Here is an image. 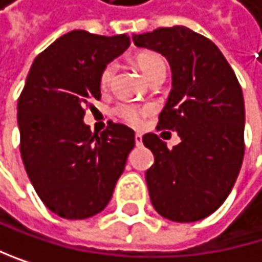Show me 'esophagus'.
<instances>
[{"label": "esophagus", "instance_id": "obj_1", "mask_svg": "<svg viewBox=\"0 0 262 262\" xmlns=\"http://www.w3.org/2000/svg\"><path fill=\"white\" fill-rule=\"evenodd\" d=\"M134 140H136V145H137V147H140V145H142V134H139V133H137V134L134 136Z\"/></svg>", "mask_w": 262, "mask_h": 262}]
</instances>
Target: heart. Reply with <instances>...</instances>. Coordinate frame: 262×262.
Segmentation results:
<instances>
[{
    "instance_id": "obj_1",
    "label": "heart",
    "mask_w": 262,
    "mask_h": 262,
    "mask_svg": "<svg viewBox=\"0 0 262 262\" xmlns=\"http://www.w3.org/2000/svg\"><path fill=\"white\" fill-rule=\"evenodd\" d=\"M136 65L148 81H151L153 78H156L159 75H165V70H167L164 57L156 53H140L136 57ZM114 76H115V65L114 63L106 65L101 72V76H100V85L103 89H107L112 84ZM119 112L129 125L140 126L143 123V119L151 112V109L134 106V104H126V106H122Z\"/></svg>"
}]
</instances>
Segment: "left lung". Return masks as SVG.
<instances>
[{"label":"left lung","instance_id":"obj_1","mask_svg":"<svg viewBox=\"0 0 262 262\" xmlns=\"http://www.w3.org/2000/svg\"><path fill=\"white\" fill-rule=\"evenodd\" d=\"M133 42L168 60L172 90L158 128L181 139L168 150L153 133L142 137L155 156L145 172L151 205L168 220H202L227 200L242 165V89L220 50L186 26L134 34Z\"/></svg>","mask_w":262,"mask_h":262}]
</instances>
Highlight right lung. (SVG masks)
<instances>
[{"instance_id":"add662e5","label":"right lung","mask_w":262,"mask_h":262,"mask_svg":"<svg viewBox=\"0 0 262 262\" xmlns=\"http://www.w3.org/2000/svg\"><path fill=\"white\" fill-rule=\"evenodd\" d=\"M129 47V37L72 31L32 62L18 100L20 151L45 206L63 219L101 212L134 147V131L109 122L98 136L84 123L101 98L103 69Z\"/></svg>"}]
</instances>
